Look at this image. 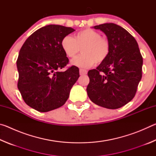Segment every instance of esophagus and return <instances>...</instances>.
Masks as SVG:
<instances>
[{
  "instance_id": "34e87169",
  "label": "esophagus",
  "mask_w": 156,
  "mask_h": 156,
  "mask_svg": "<svg viewBox=\"0 0 156 156\" xmlns=\"http://www.w3.org/2000/svg\"><path fill=\"white\" fill-rule=\"evenodd\" d=\"M79 72H80V75H85V74H87V72L86 70H84V69H80V71H79Z\"/></svg>"
}]
</instances>
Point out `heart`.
<instances>
[{
  "label": "heart",
  "mask_w": 156,
  "mask_h": 156,
  "mask_svg": "<svg viewBox=\"0 0 156 156\" xmlns=\"http://www.w3.org/2000/svg\"><path fill=\"white\" fill-rule=\"evenodd\" d=\"M61 48L65 54L73 58L80 51L83 54L72 60L71 64L80 68H88L100 64L107 58L110 52V43L99 32L91 29L78 31L73 38L66 36L61 41Z\"/></svg>",
  "instance_id": "1"
}]
</instances>
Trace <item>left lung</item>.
Here are the masks:
<instances>
[{"mask_svg":"<svg viewBox=\"0 0 156 156\" xmlns=\"http://www.w3.org/2000/svg\"><path fill=\"white\" fill-rule=\"evenodd\" d=\"M105 34L110 43L107 58L88 72L87 92L98 106L115 109L133 98L142 78L143 60L136 39L114 23L93 27Z\"/></svg>","mask_w":156,"mask_h":156,"instance_id":"obj_1","label":"left lung"}]
</instances>
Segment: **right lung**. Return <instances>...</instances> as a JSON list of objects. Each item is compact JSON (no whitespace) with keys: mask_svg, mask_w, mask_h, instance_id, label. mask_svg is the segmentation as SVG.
<instances>
[{"mask_svg":"<svg viewBox=\"0 0 156 156\" xmlns=\"http://www.w3.org/2000/svg\"><path fill=\"white\" fill-rule=\"evenodd\" d=\"M74 31L62 25H46L31 34L21 47L16 61L18 88L25 103L38 112L62 106L80 76L76 66L59 71L69 62L61 41Z\"/></svg>","mask_w":156,"mask_h":156,"instance_id":"right-lung-1","label":"right lung"}]
</instances>
